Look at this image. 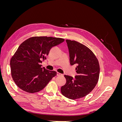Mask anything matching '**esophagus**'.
<instances>
[{
	"mask_svg": "<svg viewBox=\"0 0 122 122\" xmlns=\"http://www.w3.org/2000/svg\"><path fill=\"white\" fill-rule=\"evenodd\" d=\"M61 75H62L61 74V73H58V72H57V76H61Z\"/></svg>",
	"mask_w": 122,
	"mask_h": 122,
	"instance_id": "34e87169",
	"label": "esophagus"
}]
</instances>
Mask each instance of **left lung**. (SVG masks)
Returning <instances> with one entry per match:
<instances>
[{
	"instance_id": "obj_1",
	"label": "left lung",
	"mask_w": 122,
	"mask_h": 122,
	"mask_svg": "<svg viewBox=\"0 0 122 122\" xmlns=\"http://www.w3.org/2000/svg\"><path fill=\"white\" fill-rule=\"evenodd\" d=\"M71 65L76 64L78 74L73 78L65 75L66 83L61 87L65 97L75 100L82 98L93 91L98 83L100 66L98 59L88 47L75 41L66 40Z\"/></svg>"
}]
</instances>
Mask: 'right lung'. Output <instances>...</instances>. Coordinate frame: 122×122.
I'll return each instance as SVG.
<instances>
[{"label": "right lung", "instance_id": "right-lung-1", "mask_svg": "<svg viewBox=\"0 0 122 122\" xmlns=\"http://www.w3.org/2000/svg\"><path fill=\"white\" fill-rule=\"evenodd\" d=\"M65 41L64 39L47 36H33L18 47L10 61L11 75L20 89L29 93L42 90L56 72L42 68L50 50Z\"/></svg>", "mask_w": 122, "mask_h": 122}]
</instances>
